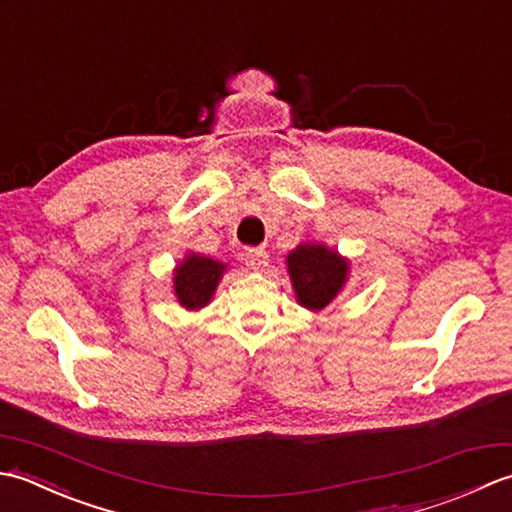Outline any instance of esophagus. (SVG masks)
I'll return each instance as SVG.
<instances>
[{
	"label": "esophagus",
	"instance_id": "34e87169",
	"mask_svg": "<svg viewBox=\"0 0 512 512\" xmlns=\"http://www.w3.org/2000/svg\"><path fill=\"white\" fill-rule=\"evenodd\" d=\"M244 262L250 270H264L268 266V253L264 248H248L244 253Z\"/></svg>",
	"mask_w": 512,
	"mask_h": 512
}]
</instances>
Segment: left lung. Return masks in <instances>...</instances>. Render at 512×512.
Segmentation results:
<instances>
[{"label":"left lung","mask_w":512,"mask_h":512,"mask_svg":"<svg viewBox=\"0 0 512 512\" xmlns=\"http://www.w3.org/2000/svg\"><path fill=\"white\" fill-rule=\"evenodd\" d=\"M299 306L319 312L341 295L350 279V259L323 242H301L286 257Z\"/></svg>","instance_id":"obj_1"}]
</instances>
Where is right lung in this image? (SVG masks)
Listing matches in <instances>:
<instances>
[{
  "mask_svg": "<svg viewBox=\"0 0 512 512\" xmlns=\"http://www.w3.org/2000/svg\"><path fill=\"white\" fill-rule=\"evenodd\" d=\"M226 273V264L189 250L173 268V295L184 310L198 312L209 306Z\"/></svg>",
  "mask_w": 512,
  "mask_h": 512,
  "instance_id": "obj_1",
  "label": "right lung"
}]
</instances>
